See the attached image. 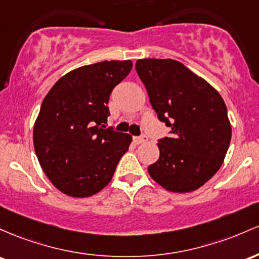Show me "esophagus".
<instances>
[{
	"mask_svg": "<svg viewBox=\"0 0 259 259\" xmlns=\"http://www.w3.org/2000/svg\"><path fill=\"white\" fill-rule=\"evenodd\" d=\"M148 141V137L145 135H143V136H141V137H136L135 138V142L137 144H142V143H145V142Z\"/></svg>",
	"mask_w": 259,
	"mask_h": 259,
	"instance_id": "1",
	"label": "esophagus"
}]
</instances>
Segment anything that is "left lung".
<instances>
[{
  "label": "left lung",
  "mask_w": 259,
  "mask_h": 259,
  "mask_svg": "<svg viewBox=\"0 0 259 259\" xmlns=\"http://www.w3.org/2000/svg\"><path fill=\"white\" fill-rule=\"evenodd\" d=\"M136 71L159 120L172 133L159 141L160 155L148 172L170 192L198 190L215 175L230 145L231 124L222 95L175 60H137Z\"/></svg>",
  "instance_id": "left-lung-1"
}]
</instances>
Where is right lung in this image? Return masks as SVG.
<instances>
[{
	"mask_svg": "<svg viewBox=\"0 0 259 259\" xmlns=\"http://www.w3.org/2000/svg\"><path fill=\"white\" fill-rule=\"evenodd\" d=\"M132 61H103L61 77L42 100L33 131L34 149L51 184L73 198L109 185L132 136L106 128L107 103L128 75Z\"/></svg>",
	"mask_w": 259,
	"mask_h": 259,
	"instance_id": "add662e5",
	"label": "right lung"
}]
</instances>
